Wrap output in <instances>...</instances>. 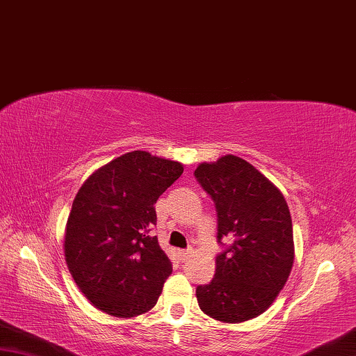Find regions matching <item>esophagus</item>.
<instances>
[{
    "label": "esophagus",
    "mask_w": 356,
    "mask_h": 356,
    "mask_svg": "<svg viewBox=\"0 0 356 356\" xmlns=\"http://www.w3.org/2000/svg\"><path fill=\"white\" fill-rule=\"evenodd\" d=\"M192 252H193L192 248H187V250H181V251H179V257H181V260H187V259H189Z\"/></svg>",
    "instance_id": "34e87169"
}]
</instances>
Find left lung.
Instances as JSON below:
<instances>
[{
  "label": "left lung",
  "instance_id": "1",
  "mask_svg": "<svg viewBox=\"0 0 356 356\" xmlns=\"http://www.w3.org/2000/svg\"><path fill=\"white\" fill-rule=\"evenodd\" d=\"M195 177L217 209V238L232 240L216 259V274L197 286L201 312L221 323L257 318L282 290L294 260L293 223L276 186L234 155L201 163Z\"/></svg>",
  "mask_w": 356,
  "mask_h": 356
}]
</instances>
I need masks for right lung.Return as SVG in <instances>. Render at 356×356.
Listing matches in <instances>:
<instances>
[{"instance_id":"add662e5","label":"right lung","mask_w":356,"mask_h":356,"mask_svg":"<svg viewBox=\"0 0 356 356\" xmlns=\"http://www.w3.org/2000/svg\"><path fill=\"white\" fill-rule=\"evenodd\" d=\"M178 161L135 150L92 172L72 201L65 259L100 312L133 318L156 305L172 264L150 231L155 203L183 173Z\"/></svg>"}]
</instances>
